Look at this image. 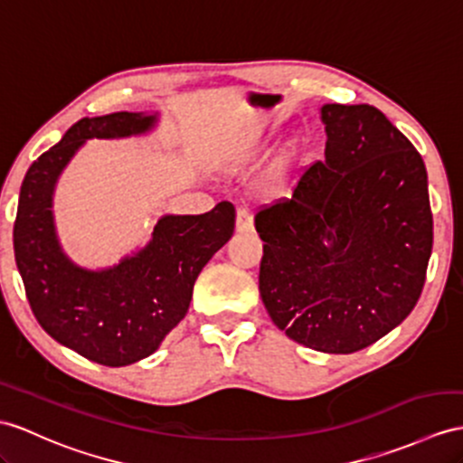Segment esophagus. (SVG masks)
Returning <instances> with one entry per match:
<instances>
[{"label": "esophagus", "instance_id": "1", "mask_svg": "<svg viewBox=\"0 0 463 463\" xmlns=\"http://www.w3.org/2000/svg\"><path fill=\"white\" fill-rule=\"evenodd\" d=\"M235 232L238 233H251L253 232V218L245 208H238V213H235Z\"/></svg>", "mask_w": 463, "mask_h": 463}]
</instances>
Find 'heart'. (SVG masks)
<instances>
[{"label":"heart","instance_id":"1","mask_svg":"<svg viewBox=\"0 0 463 463\" xmlns=\"http://www.w3.org/2000/svg\"><path fill=\"white\" fill-rule=\"evenodd\" d=\"M290 155H292V151H290Z\"/></svg>","mask_w":463,"mask_h":463}]
</instances>
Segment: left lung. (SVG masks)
<instances>
[{
    "instance_id": "obj_1",
    "label": "left lung",
    "mask_w": 463,
    "mask_h": 463,
    "mask_svg": "<svg viewBox=\"0 0 463 463\" xmlns=\"http://www.w3.org/2000/svg\"><path fill=\"white\" fill-rule=\"evenodd\" d=\"M326 159L255 213L259 292L290 340L354 354L409 317L432 253L420 153L373 106L326 104Z\"/></svg>"
}]
</instances>
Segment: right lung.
<instances>
[{"mask_svg":"<svg viewBox=\"0 0 463 463\" xmlns=\"http://www.w3.org/2000/svg\"><path fill=\"white\" fill-rule=\"evenodd\" d=\"M153 116L84 118L29 166L14 223L15 263L25 295L56 342L90 362L121 367L149 357L186 317L200 270L235 228L232 202L200 216H165L153 240L108 270H84L61 251L51 198L56 178L86 139L128 137L153 126Z\"/></svg>","mask_w":463,"mask_h":463,"instance_id":"right-lung-1","label":"right lung"}]
</instances>
